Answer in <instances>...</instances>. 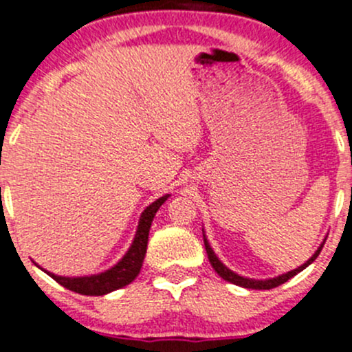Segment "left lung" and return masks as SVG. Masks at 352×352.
Masks as SVG:
<instances>
[{
    "label": "left lung",
    "mask_w": 352,
    "mask_h": 352,
    "mask_svg": "<svg viewBox=\"0 0 352 352\" xmlns=\"http://www.w3.org/2000/svg\"><path fill=\"white\" fill-rule=\"evenodd\" d=\"M327 239V238H325ZM325 239H323L322 245L318 246V250H316L315 253H313L311 258L308 260V262L302 263L301 267H298V269L291 270V272H286L283 274V276H277V277H272V279H265V280H256V279H248V277H243L239 276V274L232 272L231 269H228V267L224 265V263L221 262V260L217 258V255L214 253V250L210 248V245H208L207 241V236H205L204 232V243H205V250H207V255H208V262H210V265L214 267L215 272L219 274V276L222 277L224 280H228V283L231 284H236V286H241V287H246V289H272V287H277L280 286V284L287 283V280L291 279V277H294L296 274H299L301 270H305L306 267L309 265V263H313L316 260V256L320 255V252H322L323 245H325Z\"/></svg>",
    "instance_id": "obj_1"
}]
</instances>
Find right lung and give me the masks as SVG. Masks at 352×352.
<instances>
[{
  "label": "right lung",
  "instance_id": "add662e5",
  "mask_svg": "<svg viewBox=\"0 0 352 352\" xmlns=\"http://www.w3.org/2000/svg\"><path fill=\"white\" fill-rule=\"evenodd\" d=\"M168 198L169 195L157 198L154 204H151L144 212H142L133 243H131V246L128 248V252L124 253L123 258H121L116 265L111 267L109 270L87 277H63L56 276V274L47 272V270H44V272L50 277H53L58 284H61L66 289L85 296H104L128 286V284L133 283L135 277L140 274L142 263H144L145 253H147L148 231H151L152 221H154L155 212L161 208V205L164 204Z\"/></svg>",
  "mask_w": 352,
  "mask_h": 352
}]
</instances>
